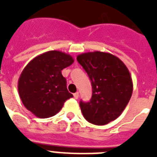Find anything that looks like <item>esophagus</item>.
Wrapping results in <instances>:
<instances>
[{"label":"esophagus","mask_w":157,"mask_h":157,"mask_svg":"<svg viewBox=\"0 0 157 157\" xmlns=\"http://www.w3.org/2000/svg\"><path fill=\"white\" fill-rule=\"evenodd\" d=\"M73 96H74V98H76V99H77V98H79V93H78V92H76V93L74 94Z\"/></svg>","instance_id":"obj_1"}]
</instances>
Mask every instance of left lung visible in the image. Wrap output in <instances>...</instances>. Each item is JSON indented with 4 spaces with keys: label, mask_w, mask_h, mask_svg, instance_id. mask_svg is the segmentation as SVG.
<instances>
[{
    "label": "left lung",
    "mask_w": 157,
    "mask_h": 157,
    "mask_svg": "<svg viewBox=\"0 0 157 157\" xmlns=\"http://www.w3.org/2000/svg\"><path fill=\"white\" fill-rule=\"evenodd\" d=\"M76 59L88 74L93 89L90 101L80 102L84 117L96 125L116 120L133 93V81L127 67L117 56L100 51L83 53Z\"/></svg>",
    "instance_id": "left-lung-1"
}]
</instances>
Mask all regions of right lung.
I'll return each mask as SVG.
<instances>
[{
	"label": "right lung",
	"instance_id": "obj_1",
	"mask_svg": "<svg viewBox=\"0 0 157 157\" xmlns=\"http://www.w3.org/2000/svg\"><path fill=\"white\" fill-rule=\"evenodd\" d=\"M73 58L50 50L32 59L21 72L18 94L24 107L39 118L56 115L72 94L67 89L62 70L73 63Z\"/></svg>",
	"mask_w": 157,
	"mask_h": 157
}]
</instances>
